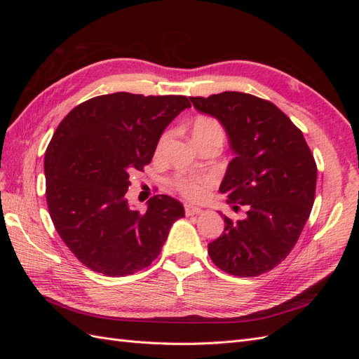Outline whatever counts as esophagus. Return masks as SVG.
<instances>
[{
    "label": "esophagus",
    "instance_id": "34e87169",
    "mask_svg": "<svg viewBox=\"0 0 359 359\" xmlns=\"http://www.w3.org/2000/svg\"><path fill=\"white\" fill-rule=\"evenodd\" d=\"M184 210H186V214L187 215H199L203 212V210L201 208V206H196V205H184Z\"/></svg>",
    "mask_w": 359,
    "mask_h": 359
}]
</instances>
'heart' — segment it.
Listing matches in <instances>:
<instances>
[{
	"mask_svg": "<svg viewBox=\"0 0 359 359\" xmlns=\"http://www.w3.org/2000/svg\"><path fill=\"white\" fill-rule=\"evenodd\" d=\"M173 132L172 130H168L161 135L157 148H156V154L160 156L168 144L170 142ZM191 137L196 142H202V140H208V139H224V130L222 124L217 121V119L211 116H198L194 119L191 124ZM173 186L177 187V190L189 199H201L205 191H206V178L203 177H191V175H180L173 181Z\"/></svg>",
	"mask_w": 359,
	"mask_h": 359,
	"instance_id": "1",
	"label": "heart"
}]
</instances>
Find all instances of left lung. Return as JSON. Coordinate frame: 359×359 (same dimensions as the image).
I'll use <instances>...</instances> for the list:
<instances>
[{"label": "left lung", "instance_id": "left-lung-1", "mask_svg": "<svg viewBox=\"0 0 359 359\" xmlns=\"http://www.w3.org/2000/svg\"><path fill=\"white\" fill-rule=\"evenodd\" d=\"M190 102L224 127L235 157L219 191L233 210L236 203L247 210L243 220L223 215L224 232L208 244L210 257L231 276L268 273L292 252L311 212L318 178L311 151L301 130L259 97L224 91Z\"/></svg>", "mask_w": 359, "mask_h": 359}]
</instances>
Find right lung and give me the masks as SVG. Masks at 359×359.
Wrapping results in <instances>:
<instances>
[{
	"instance_id": "obj_1",
	"label": "right lung",
	"mask_w": 359,
	"mask_h": 359,
	"mask_svg": "<svg viewBox=\"0 0 359 359\" xmlns=\"http://www.w3.org/2000/svg\"><path fill=\"white\" fill-rule=\"evenodd\" d=\"M184 95L114 93L76 106L45 154L53 226L85 266L124 277L151 265L184 206L166 194L140 214L128 205L130 173L153 160L160 136L184 109Z\"/></svg>"
}]
</instances>
